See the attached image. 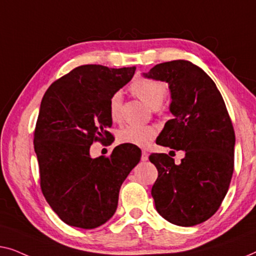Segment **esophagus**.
Instances as JSON below:
<instances>
[{"label": "esophagus", "instance_id": "34e87169", "mask_svg": "<svg viewBox=\"0 0 256 256\" xmlns=\"http://www.w3.org/2000/svg\"><path fill=\"white\" fill-rule=\"evenodd\" d=\"M148 160V153L146 152V150H142V161H147Z\"/></svg>", "mask_w": 256, "mask_h": 256}]
</instances>
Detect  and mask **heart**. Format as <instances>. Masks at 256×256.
I'll list each match as a JSON object with an SVG mask.
<instances>
[{"instance_id": "b5f03b06", "label": "heart", "mask_w": 256, "mask_h": 256, "mask_svg": "<svg viewBox=\"0 0 256 256\" xmlns=\"http://www.w3.org/2000/svg\"><path fill=\"white\" fill-rule=\"evenodd\" d=\"M131 92L144 103L153 109H158L164 103L167 88L162 82L150 78H139L131 84ZM122 94L114 92L109 100V114L112 120L120 117ZM156 136V128L150 125H128L118 132V142L139 147H144Z\"/></svg>"}]
</instances>
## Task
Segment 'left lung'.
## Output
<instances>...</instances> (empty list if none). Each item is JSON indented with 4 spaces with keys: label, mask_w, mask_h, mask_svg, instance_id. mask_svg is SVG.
Listing matches in <instances>:
<instances>
[{
    "label": "left lung",
    "mask_w": 256,
    "mask_h": 256,
    "mask_svg": "<svg viewBox=\"0 0 256 256\" xmlns=\"http://www.w3.org/2000/svg\"><path fill=\"white\" fill-rule=\"evenodd\" d=\"M142 76L167 82L170 90L174 117L156 144L184 152L180 164L167 154L150 156L159 172L152 186L156 208L172 224H200L220 206L234 167L236 136L225 102L212 78L190 61L159 64Z\"/></svg>",
    "instance_id": "obj_1"
}]
</instances>
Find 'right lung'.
<instances>
[{"label": "right lung", "mask_w": 256, "mask_h": 256, "mask_svg": "<svg viewBox=\"0 0 256 256\" xmlns=\"http://www.w3.org/2000/svg\"><path fill=\"white\" fill-rule=\"evenodd\" d=\"M136 67L84 64L50 86L34 130L40 186L67 225L84 230L106 224L116 212L120 186L139 164L134 145L114 147L109 158L90 156L94 142L110 139L109 100L131 81Z\"/></svg>", "instance_id": "add662e5"}]
</instances>
